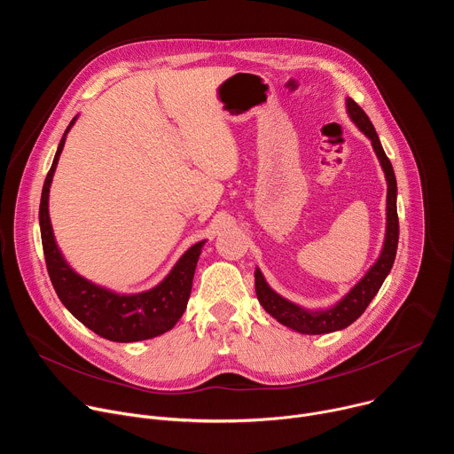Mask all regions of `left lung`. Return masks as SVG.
<instances>
[{
    "label": "left lung",
    "instance_id": "left-lung-1",
    "mask_svg": "<svg viewBox=\"0 0 454 454\" xmlns=\"http://www.w3.org/2000/svg\"><path fill=\"white\" fill-rule=\"evenodd\" d=\"M350 118L356 121V125L361 129V131L372 140L373 151L382 165L386 181H387V198H386V239H384V247L380 251L379 261L370 268V271L364 275V278L333 309L327 310H319V312H309L303 310L301 307L287 301L280 294H277L264 280L261 271H254V291L256 298L261 301V305L270 312L277 321H280L282 325L301 333V334H327L334 331H341L348 327L350 323H354L368 307V303L373 300L377 291L380 289L384 278L390 273L394 261H395V253H397V244H399V215H397V181L394 174V167L387 160L379 137L375 133V129L366 116V113L352 100H347Z\"/></svg>",
    "mask_w": 454,
    "mask_h": 454
}]
</instances>
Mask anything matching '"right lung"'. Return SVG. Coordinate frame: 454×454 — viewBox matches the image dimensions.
<instances>
[{"mask_svg":"<svg viewBox=\"0 0 454 454\" xmlns=\"http://www.w3.org/2000/svg\"><path fill=\"white\" fill-rule=\"evenodd\" d=\"M75 118L70 121L67 133H64L53 163L46 174L43 193H41V207H39V224H41V239L46 270L51 280V286L64 303L81 323L95 334L118 341V343H131L156 338L167 331H170L177 319L183 316L190 291L193 271L198 266V258L201 254V247L205 242H198L192 246L174 266L170 275L154 289L140 294H114L107 289H102L82 277H79L72 268L64 262L60 256L50 217H48V192L50 183L62 153L67 135L72 129Z\"/></svg>","mask_w":454,"mask_h":454,"instance_id":"1","label":"right lung"}]
</instances>
